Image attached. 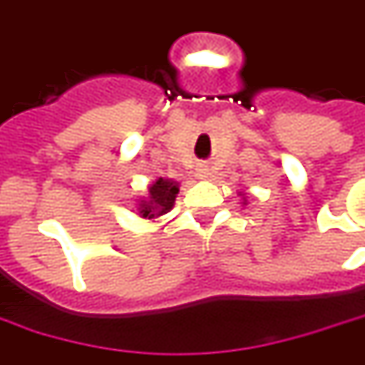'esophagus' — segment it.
<instances>
[{"mask_svg": "<svg viewBox=\"0 0 365 365\" xmlns=\"http://www.w3.org/2000/svg\"><path fill=\"white\" fill-rule=\"evenodd\" d=\"M200 177H207V173H202V175H200Z\"/></svg>", "mask_w": 365, "mask_h": 365, "instance_id": "34e87169", "label": "esophagus"}]
</instances>
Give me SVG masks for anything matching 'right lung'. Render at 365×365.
Returning <instances> with one entry per match:
<instances>
[{"instance_id": "obj_1", "label": "right lung", "mask_w": 365, "mask_h": 365, "mask_svg": "<svg viewBox=\"0 0 365 365\" xmlns=\"http://www.w3.org/2000/svg\"><path fill=\"white\" fill-rule=\"evenodd\" d=\"M178 195V185L173 180L158 178L155 185L149 188V200L140 202V216L143 218H155V216L167 215L175 205Z\"/></svg>"}]
</instances>
